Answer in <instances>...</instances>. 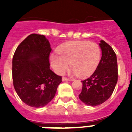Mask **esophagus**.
I'll return each mask as SVG.
<instances>
[{"mask_svg": "<svg viewBox=\"0 0 132 132\" xmlns=\"http://www.w3.org/2000/svg\"><path fill=\"white\" fill-rule=\"evenodd\" d=\"M62 81H72V79H70L66 78V77H62Z\"/></svg>", "mask_w": 132, "mask_h": 132, "instance_id": "1", "label": "esophagus"}]
</instances>
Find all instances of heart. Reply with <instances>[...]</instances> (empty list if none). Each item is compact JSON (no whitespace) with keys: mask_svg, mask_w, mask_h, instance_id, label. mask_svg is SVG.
I'll use <instances>...</instances> for the list:
<instances>
[{"mask_svg":"<svg viewBox=\"0 0 132 132\" xmlns=\"http://www.w3.org/2000/svg\"><path fill=\"white\" fill-rule=\"evenodd\" d=\"M57 54L50 55V63L54 71L63 75L68 68L71 73L84 78L95 71L101 60V48L95 42L71 41L62 44L56 50Z\"/></svg>","mask_w":132,"mask_h":132,"instance_id":"b5f03b06","label":"heart"}]
</instances>
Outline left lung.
<instances>
[{"label": "left lung", "instance_id": "8db88e82", "mask_svg": "<svg viewBox=\"0 0 132 132\" xmlns=\"http://www.w3.org/2000/svg\"><path fill=\"white\" fill-rule=\"evenodd\" d=\"M99 46L102 56L96 70L89 77L81 81L82 90L79 98L87 105L102 104L111 96L118 80L117 55L112 48L101 40Z\"/></svg>", "mask_w": 132, "mask_h": 132}]
</instances>
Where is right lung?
<instances>
[{
  "label": "right lung",
  "instance_id": "add662e5",
  "mask_svg": "<svg viewBox=\"0 0 132 132\" xmlns=\"http://www.w3.org/2000/svg\"><path fill=\"white\" fill-rule=\"evenodd\" d=\"M51 44L43 35L33 34L18 45L12 60L13 86L20 99L42 108L54 98L62 77L50 69Z\"/></svg>",
  "mask_w": 132,
  "mask_h": 132
}]
</instances>
